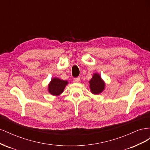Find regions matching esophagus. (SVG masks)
Returning a JSON list of instances; mask_svg holds the SVG:
<instances>
[{"instance_id": "obj_1", "label": "esophagus", "mask_w": 150, "mask_h": 150, "mask_svg": "<svg viewBox=\"0 0 150 150\" xmlns=\"http://www.w3.org/2000/svg\"><path fill=\"white\" fill-rule=\"evenodd\" d=\"M74 81L75 83H79V81H80V78H79V77H78V78H74Z\"/></svg>"}]
</instances>
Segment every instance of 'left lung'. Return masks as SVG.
<instances>
[{"label": "left lung", "mask_w": 150, "mask_h": 150, "mask_svg": "<svg viewBox=\"0 0 150 150\" xmlns=\"http://www.w3.org/2000/svg\"><path fill=\"white\" fill-rule=\"evenodd\" d=\"M90 91L94 94H99L101 93L105 89V82L101 78L100 74L94 73L92 78L89 81Z\"/></svg>", "instance_id": "1"}]
</instances>
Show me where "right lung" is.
Listing matches in <instances>:
<instances>
[{
    "label": "right lung",
    "mask_w": 150,
    "mask_h": 150,
    "mask_svg": "<svg viewBox=\"0 0 150 150\" xmlns=\"http://www.w3.org/2000/svg\"><path fill=\"white\" fill-rule=\"evenodd\" d=\"M68 81L61 79L58 78H53L48 84V92L52 96H58L64 91Z\"/></svg>",
    "instance_id": "right-lung-1"
}]
</instances>
